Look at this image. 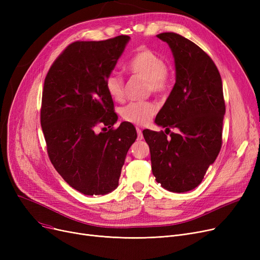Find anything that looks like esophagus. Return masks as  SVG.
<instances>
[{
    "label": "esophagus",
    "mask_w": 260,
    "mask_h": 260,
    "mask_svg": "<svg viewBox=\"0 0 260 260\" xmlns=\"http://www.w3.org/2000/svg\"><path fill=\"white\" fill-rule=\"evenodd\" d=\"M136 129H137V135H138V140H141V139L143 138V134H142L141 129H140L139 127H137V128H136Z\"/></svg>",
    "instance_id": "1"
}]
</instances>
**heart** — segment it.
<instances>
[{
    "label": "heart",
    "instance_id": "heart-1",
    "mask_svg": "<svg viewBox=\"0 0 260 260\" xmlns=\"http://www.w3.org/2000/svg\"><path fill=\"white\" fill-rule=\"evenodd\" d=\"M126 70L133 77L146 80L147 91L165 94L170 88V73L166 60L148 48H141L129 59ZM105 87L111 97L118 102L125 98V82L118 73H111L105 80ZM157 113V106L151 101L131 102L122 108L121 116L136 125H145Z\"/></svg>",
    "mask_w": 260,
    "mask_h": 260
}]
</instances>
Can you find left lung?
I'll return each instance as SVG.
<instances>
[{"mask_svg":"<svg viewBox=\"0 0 260 260\" xmlns=\"http://www.w3.org/2000/svg\"><path fill=\"white\" fill-rule=\"evenodd\" d=\"M157 37L173 51L176 83L155 120L166 133H142L156 181L171 192L183 193L201 183L221 149L225 113L222 81L211 57L192 41L175 32Z\"/></svg>","mask_w":260,"mask_h":260,"instance_id":"obj_1","label":"left lung"}]
</instances>
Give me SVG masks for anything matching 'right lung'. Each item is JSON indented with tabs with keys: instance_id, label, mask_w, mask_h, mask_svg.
I'll return each mask as SVG.
<instances>
[{
	"instance_id": "obj_1",
	"label": "right lung",
	"mask_w": 260,
	"mask_h": 260,
	"mask_svg": "<svg viewBox=\"0 0 260 260\" xmlns=\"http://www.w3.org/2000/svg\"><path fill=\"white\" fill-rule=\"evenodd\" d=\"M128 40L121 35L76 41L45 77L40 119L47 154L62 178L84 195H104L118 186L127 151L137 138L132 123L114 126L118 116L105 87Z\"/></svg>"
}]
</instances>
